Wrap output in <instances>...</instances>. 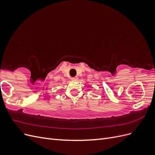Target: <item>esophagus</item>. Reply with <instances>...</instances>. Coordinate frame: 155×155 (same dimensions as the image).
<instances>
[{
  "mask_svg": "<svg viewBox=\"0 0 155 155\" xmlns=\"http://www.w3.org/2000/svg\"><path fill=\"white\" fill-rule=\"evenodd\" d=\"M72 80H77L78 79V77H74V78H72Z\"/></svg>",
  "mask_w": 155,
  "mask_h": 155,
  "instance_id": "esophagus-1",
  "label": "esophagus"
}]
</instances>
